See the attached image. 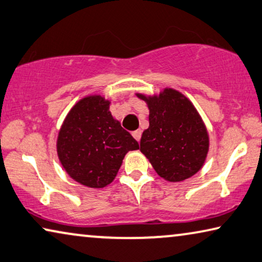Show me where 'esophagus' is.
Instances as JSON below:
<instances>
[{"label": "esophagus", "instance_id": "esophagus-1", "mask_svg": "<svg viewBox=\"0 0 262 262\" xmlns=\"http://www.w3.org/2000/svg\"><path fill=\"white\" fill-rule=\"evenodd\" d=\"M132 135L134 136V139H135L136 141H140V139H141V135H142V130H141V129H138V130L133 132V133H132Z\"/></svg>", "mask_w": 262, "mask_h": 262}]
</instances>
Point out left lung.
<instances>
[{
    "label": "left lung",
    "mask_w": 262,
    "mask_h": 262,
    "mask_svg": "<svg viewBox=\"0 0 262 262\" xmlns=\"http://www.w3.org/2000/svg\"><path fill=\"white\" fill-rule=\"evenodd\" d=\"M135 94L149 110V127L142 133L140 150L157 175L177 183L197 173L206 161L210 138L193 103L171 87L152 95Z\"/></svg>",
    "instance_id": "8db88e82"
}]
</instances>
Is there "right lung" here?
Wrapping results in <instances>:
<instances>
[{
	"mask_svg": "<svg viewBox=\"0 0 262 262\" xmlns=\"http://www.w3.org/2000/svg\"><path fill=\"white\" fill-rule=\"evenodd\" d=\"M100 94L81 98L65 116L57 138V155L66 173L92 189L110 185L128 151L139 143L110 111Z\"/></svg>",
	"mask_w": 262,
	"mask_h": 262,
	"instance_id": "right-lung-1",
	"label": "right lung"
}]
</instances>
